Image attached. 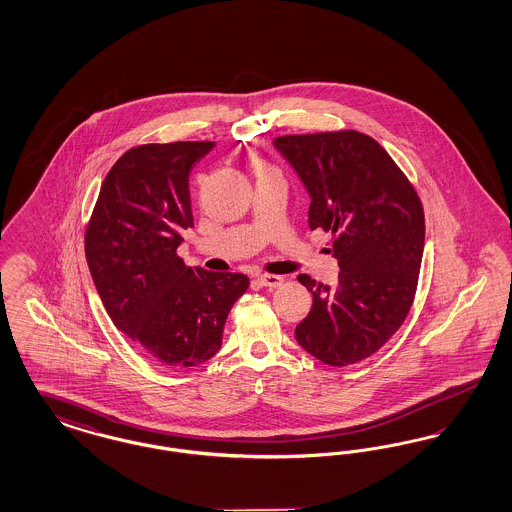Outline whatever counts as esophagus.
<instances>
[{"label":"esophagus","instance_id":"34e87169","mask_svg":"<svg viewBox=\"0 0 512 512\" xmlns=\"http://www.w3.org/2000/svg\"><path fill=\"white\" fill-rule=\"evenodd\" d=\"M257 282H259L263 288L272 290V288H278L284 280H282V276H276V274H261V276H257Z\"/></svg>","mask_w":512,"mask_h":512}]
</instances>
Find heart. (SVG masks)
Listing matches in <instances>:
<instances>
[{"label": "heart", "mask_w": 512, "mask_h": 512, "mask_svg": "<svg viewBox=\"0 0 512 512\" xmlns=\"http://www.w3.org/2000/svg\"><path fill=\"white\" fill-rule=\"evenodd\" d=\"M259 171L267 172V171H270V169H268L267 165H261V169H259Z\"/></svg>", "instance_id": "b5f03b06"}]
</instances>
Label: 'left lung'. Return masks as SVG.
I'll list each match as a JSON object with an SVG mask.
<instances>
[{
	"label": "left lung",
	"instance_id": "1",
	"mask_svg": "<svg viewBox=\"0 0 512 512\" xmlns=\"http://www.w3.org/2000/svg\"><path fill=\"white\" fill-rule=\"evenodd\" d=\"M276 151L311 197L309 226L334 232L338 282H299L313 293L295 340L324 365L359 363L378 351L413 305L424 251V211L388 151L343 130L282 136Z\"/></svg>",
	"mask_w": 512,
	"mask_h": 512
}]
</instances>
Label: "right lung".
<instances>
[{
	"label": "right lung",
	"instance_id": "right-lung-1",
	"mask_svg": "<svg viewBox=\"0 0 512 512\" xmlns=\"http://www.w3.org/2000/svg\"><path fill=\"white\" fill-rule=\"evenodd\" d=\"M213 142L128 149L107 172L86 230V261L113 324L171 368L209 361L249 278L186 267L176 255L194 228L190 172Z\"/></svg>",
	"mask_w": 512,
	"mask_h": 512
}]
</instances>
